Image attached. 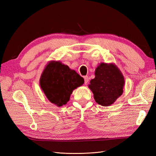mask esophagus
Returning a JSON list of instances; mask_svg holds the SVG:
<instances>
[{
    "instance_id": "1",
    "label": "esophagus",
    "mask_w": 156,
    "mask_h": 156,
    "mask_svg": "<svg viewBox=\"0 0 156 156\" xmlns=\"http://www.w3.org/2000/svg\"><path fill=\"white\" fill-rule=\"evenodd\" d=\"M84 84H88V81H89L88 77V76H84Z\"/></svg>"
}]
</instances>
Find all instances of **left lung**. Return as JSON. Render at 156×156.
<instances>
[{
    "mask_svg": "<svg viewBox=\"0 0 156 156\" xmlns=\"http://www.w3.org/2000/svg\"><path fill=\"white\" fill-rule=\"evenodd\" d=\"M88 88L96 102L101 106H109L123 94L124 75L114 63L101 62L95 70V78L91 79Z\"/></svg>",
    "mask_w": 156,
    "mask_h": 156,
    "instance_id": "1",
    "label": "left lung"
}]
</instances>
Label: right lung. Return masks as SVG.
I'll return each mask as SVG.
<instances>
[{
	"mask_svg": "<svg viewBox=\"0 0 156 156\" xmlns=\"http://www.w3.org/2000/svg\"><path fill=\"white\" fill-rule=\"evenodd\" d=\"M84 84V79L67 65L51 60L47 64L40 79V85L48 100L58 107L66 105L70 95Z\"/></svg>",
	"mask_w": 156,
	"mask_h": 156,
	"instance_id": "1",
	"label": "right lung"
}]
</instances>
